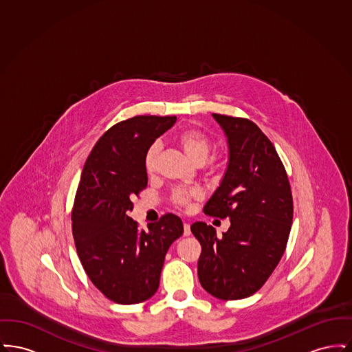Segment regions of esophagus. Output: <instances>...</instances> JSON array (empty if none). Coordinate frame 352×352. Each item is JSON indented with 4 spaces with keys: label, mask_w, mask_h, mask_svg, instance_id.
I'll list each match as a JSON object with an SVG mask.
<instances>
[{
    "label": "esophagus",
    "mask_w": 352,
    "mask_h": 352,
    "mask_svg": "<svg viewBox=\"0 0 352 352\" xmlns=\"http://www.w3.org/2000/svg\"><path fill=\"white\" fill-rule=\"evenodd\" d=\"M190 234H191V230H190V224H188V223H184V236H188Z\"/></svg>",
    "instance_id": "1"
}]
</instances>
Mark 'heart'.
Masks as SVG:
<instances>
[{"label":"heart","mask_w":352,"mask_h":352,"mask_svg":"<svg viewBox=\"0 0 352 352\" xmlns=\"http://www.w3.org/2000/svg\"><path fill=\"white\" fill-rule=\"evenodd\" d=\"M177 142L186 153V155L197 165L203 164L211 151V141L206 134L198 129H184L177 135ZM160 154V144H153L145 153L144 164L148 173H153L157 164V158ZM199 197L198 191L178 190L174 195V201L179 206H184L192 198Z\"/></svg>","instance_id":"b5f03b06"}]
</instances>
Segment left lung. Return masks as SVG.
I'll return each mask as SVG.
<instances>
[{
    "instance_id": "8db88e82",
    "label": "left lung",
    "mask_w": 352,
    "mask_h": 352,
    "mask_svg": "<svg viewBox=\"0 0 352 352\" xmlns=\"http://www.w3.org/2000/svg\"><path fill=\"white\" fill-rule=\"evenodd\" d=\"M227 138L224 175L204 206L211 217L230 218L218 237L203 221L191 226L201 243L198 277L219 300L256 293L284 254L293 221V198L284 165L268 137L247 118L212 113Z\"/></svg>"
}]
</instances>
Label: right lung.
I'll return each mask as SVG.
<instances>
[{
  "label": "right lung",
  "mask_w": 352,
  "mask_h": 352,
  "mask_svg": "<svg viewBox=\"0 0 352 352\" xmlns=\"http://www.w3.org/2000/svg\"><path fill=\"white\" fill-rule=\"evenodd\" d=\"M175 116H135L102 134L84 164L72 208L78 256L92 284L121 305L149 300L158 289L168 247L184 234L168 214L141 231L129 217L132 198L148 186L144 164Z\"/></svg>",
  "instance_id": "obj_1"
}]
</instances>
